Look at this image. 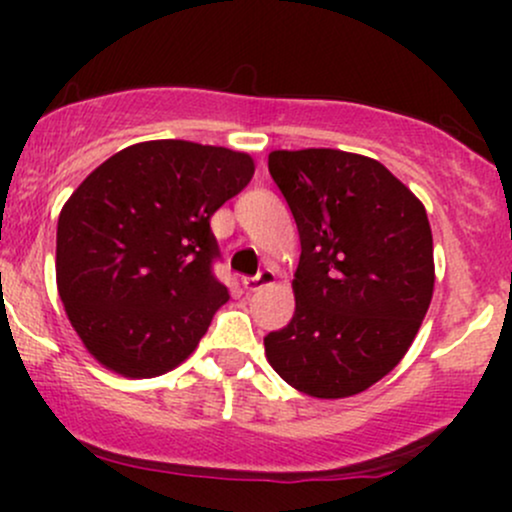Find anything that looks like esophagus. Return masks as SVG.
Masks as SVG:
<instances>
[{
  "mask_svg": "<svg viewBox=\"0 0 512 512\" xmlns=\"http://www.w3.org/2000/svg\"><path fill=\"white\" fill-rule=\"evenodd\" d=\"M274 279H276L274 269H262V272H257L255 276H245L243 286L248 291H257V289H262V286L274 284Z\"/></svg>",
  "mask_w": 512,
  "mask_h": 512,
  "instance_id": "esophagus-1",
  "label": "esophagus"
}]
</instances>
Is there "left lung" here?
Returning <instances> with one entry per match:
<instances>
[{
  "label": "left lung",
  "mask_w": 512,
  "mask_h": 512,
  "mask_svg": "<svg viewBox=\"0 0 512 512\" xmlns=\"http://www.w3.org/2000/svg\"><path fill=\"white\" fill-rule=\"evenodd\" d=\"M269 173L301 236L296 313L264 337L291 387L337 399L402 361L433 296L424 204L383 163L337 149L272 151Z\"/></svg>",
  "instance_id": "8db88e82"
}]
</instances>
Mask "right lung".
Listing matches in <instances>:
<instances>
[{
	"label": "right lung",
	"instance_id": "right-lung-1",
	"mask_svg": "<svg viewBox=\"0 0 512 512\" xmlns=\"http://www.w3.org/2000/svg\"><path fill=\"white\" fill-rule=\"evenodd\" d=\"M248 154L158 139L110 156L57 221V289L105 368L151 378L195 351L228 301L211 216L252 180Z\"/></svg>",
	"mask_w": 512,
	"mask_h": 512
}]
</instances>
